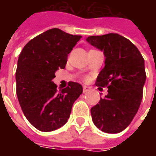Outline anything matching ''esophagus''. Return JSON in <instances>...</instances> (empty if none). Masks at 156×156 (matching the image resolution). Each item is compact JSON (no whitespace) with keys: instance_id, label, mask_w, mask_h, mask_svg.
Returning a JSON list of instances; mask_svg holds the SVG:
<instances>
[{"instance_id":"obj_1","label":"esophagus","mask_w":156,"mask_h":156,"mask_svg":"<svg viewBox=\"0 0 156 156\" xmlns=\"http://www.w3.org/2000/svg\"><path fill=\"white\" fill-rule=\"evenodd\" d=\"M89 91V87L87 86H83V93H87Z\"/></svg>"}]
</instances>
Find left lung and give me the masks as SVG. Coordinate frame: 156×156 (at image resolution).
<instances>
[{
    "label": "left lung",
    "mask_w": 156,
    "mask_h": 156,
    "mask_svg": "<svg viewBox=\"0 0 156 156\" xmlns=\"http://www.w3.org/2000/svg\"><path fill=\"white\" fill-rule=\"evenodd\" d=\"M87 41L104 53L105 67L95 85L108 88V94L91 108L93 122L105 133H120L141 105L146 81L144 59L129 40L118 34L89 36Z\"/></svg>",
    "instance_id": "8db88e82"
}]
</instances>
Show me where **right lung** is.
<instances>
[{
	"label": "right lung",
	"instance_id": "right-lung-1",
	"mask_svg": "<svg viewBox=\"0 0 156 156\" xmlns=\"http://www.w3.org/2000/svg\"><path fill=\"white\" fill-rule=\"evenodd\" d=\"M81 38L52 28L29 41L19 55L15 72L18 101L27 121L40 131L63 126L82 93L77 82L69 81L68 87L57 90L52 81L57 70L65 68L68 55Z\"/></svg>",
	"mask_w": 156,
	"mask_h": 156
}]
</instances>
